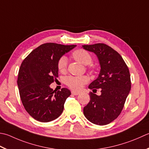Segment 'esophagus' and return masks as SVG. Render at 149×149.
Segmentation results:
<instances>
[{
  "label": "esophagus",
  "instance_id": "34e87169",
  "mask_svg": "<svg viewBox=\"0 0 149 149\" xmlns=\"http://www.w3.org/2000/svg\"><path fill=\"white\" fill-rule=\"evenodd\" d=\"M72 94L74 95H77L79 94V92H75V91H72Z\"/></svg>",
  "mask_w": 149,
  "mask_h": 149
}]
</instances>
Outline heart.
Here are the masks:
<instances>
[{"instance_id": "b5f03b06", "label": "heart", "mask_w": 149, "mask_h": 149, "mask_svg": "<svg viewBox=\"0 0 149 149\" xmlns=\"http://www.w3.org/2000/svg\"><path fill=\"white\" fill-rule=\"evenodd\" d=\"M72 56L74 59L83 64L84 65H88L92 62V57L88 52L83 49H77L72 54ZM68 65V59L66 57L62 56L59 58L57 62V68L61 72H65ZM90 68L92 70L94 68L90 66ZM89 80L86 75H80V76H68L66 78L65 83L70 88L74 90H79L82 88L84 84L88 83Z\"/></svg>"}]
</instances>
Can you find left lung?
<instances>
[{"label":"left lung","instance_id":"8db88e82","mask_svg":"<svg viewBox=\"0 0 149 149\" xmlns=\"http://www.w3.org/2000/svg\"><path fill=\"white\" fill-rule=\"evenodd\" d=\"M83 47L97 55L101 66L98 77L88 86L95 91L100 88L101 95L90 92V100L84 107V115L92 123L105 125L117 118L123 109L131 88L129 70L120 54L105 44Z\"/></svg>","mask_w":149,"mask_h":149}]
</instances>
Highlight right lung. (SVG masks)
<instances>
[{
    "instance_id": "1",
    "label": "right lung",
    "mask_w": 149,
    "mask_h": 149,
    "mask_svg": "<svg viewBox=\"0 0 149 149\" xmlns=\"http://www.w3.org/2000/svg\"><path fill=\"white\" fill-rule=\"evenodd\" d=\"M75 46L42 44L23 60L17 79L19 94L25 110L36 120L46 123L62 113L71 92L65 88L55 92L49 85L58 77L59 58Z\"/></svg>"
}]
</instances>
